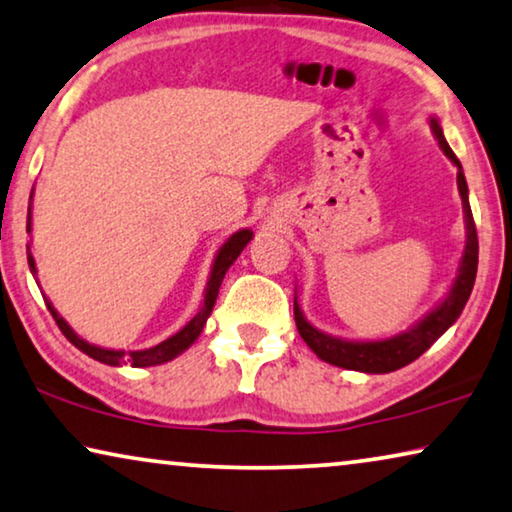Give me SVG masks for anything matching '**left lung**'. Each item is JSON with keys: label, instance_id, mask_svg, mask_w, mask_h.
<instances>
[{"label": "left lung", "instance_id": "1", "mask_svg": "<svg viewBox=\"0 0 512 512\" xmlns=\"http://www.w3.org/2000/svg\"><path fill=\"white\" fill-rule=\"evenodd\" d=\"M430 128L434 137H437L441 151H444V154L451 158V163L457 167V190H460L464 225H467V243H464V253L460 259V266H457V276L453 280L451 289H448V294L434 305L423 319H418L409 331H402L384 340H345V338H335V335L319 331L308 322V319H305L301 305L294 296L296 329H299L305 345L322 358V361L338 365V368L368 372V375H384V372L404 368V365H409L423 352H427V349H430L441 335L451 329V326L457 322V317L462 315L464 305H467L471 296V289H474L476 271H478V236H476L474 216H471V207H469L467 179H464L460 160H457V156L453 154V149L448 147L437 117H430Z\"/></svg>", "mask_w": 512, "mask_h": 512}]
</instances>
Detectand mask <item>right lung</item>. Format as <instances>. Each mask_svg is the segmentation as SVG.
<instances>
[{"label":"right lung","mask_w":512,"mask_h":512,"mask_svg":"<svg viewBox=\"0 0 512 512\" xmlns=\"http://www.w3.org/2000/svg\"><path fill=\"white\" fill-rule=\"evenodd\" d=\"M32 197H34V188H32ZM27 234H32V204H29V209H27ZM250 241H253V232L239 230V232H234L230 239L223 243V246H220V250L216 253V259H213V264H211L207 289H204L202 308L197 310V315L190 319V322L183 326L181 331L174 333L172 338L158 342L156 347L126 352V349H108V347L91 345V342L82 340L80 335L75 333L71 326H68L66 319L59 315V312L55 310V305H52L48 299H45V305H48V310L52 312V317H55V322L61 329V333L66 335V340L73 342V345L78 347L82 354L91 356L94 361L112 365V368H121V365H133V368H149V365L167 363V361H172V358H177L179 354L186 352V349L193 345L197 338H200V333L204 329V324H207L213 305H216L220 282H223L227 269H230V266L236 262V257L241 255V250L246 248ZM27 262H29V271H32V276L36 278V262H34V255H32V243L27 246ZM36 282H38V278H36Z\"/></svg>","instance_id":"1"}]
</instances>
